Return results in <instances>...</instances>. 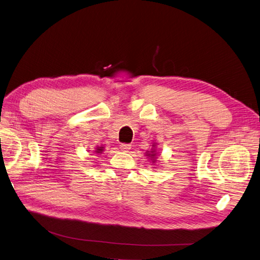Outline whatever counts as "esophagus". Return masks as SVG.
<instances>
[{
	"mask_svg": "<svg viewBox=\"0 0 260 260\" xmlns=\"http://www.w3.org/2000/svg\"><path fill=\"white\" fill-rule=\"evenodd\" d=\"M119 147H120L121 151H123V152H128L129 149L131 148V145H130V144H125V143H121V144L119 145Z\"/></svg>",
	"mask_w": 260,
	"mask_h": 260,
	"instance_id": "34e87169",
	"label": "esophagus"
}]
</instances>
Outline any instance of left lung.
Masks as SVG:
<instances>
[{
    "label": "left lung",
    "mask_w": 260,
    "mask_h": 260,
    "mask_svg": "<svg viewBox=\"0 0 260 260\" xmlns=\"http://www.w3.org/2000/svg\"><path fill=\"white\" fill-rule=\"evenodd\" d=\"M155 153V151H152V154H147L149 157H152V158H154V157L156 156V154H154Z\"/></svg>",
    "instance_id": "8db88e82"
}]
</instances>
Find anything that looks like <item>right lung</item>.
<instances>
[{
  "label": "right lung",
  "instance_id": "add662e5",
  "mask_svg": "<svg viewBox=\"0 0 260 260\" xmlns=\"http://www.w3.org/2000/svg\"><path fill=\"white\" fill-rule=\"evenodd\" d=\"M95 152H96V153H101V152H103V147H98Z\"/></svg>",
  "mask_w": 260,
  "mask_h": 260
}]
</instances>
